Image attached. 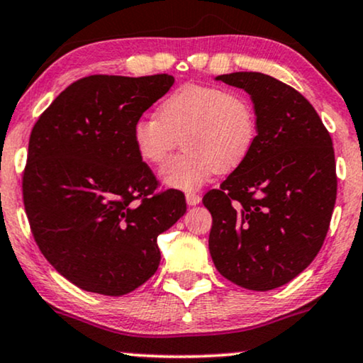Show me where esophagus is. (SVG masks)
I'll list each match as a JSON object with an SVG mask.
<instances>
[{"mask_svg":"<svg viewBox=\"0 0 363 363\" xmlns=\"http://www.w3.org/2000/svg\"><path fill=\"white\" fill-rule=\"evenodd\" d=\"M185 198H186V203L190 206H195V205H198V203L201 201V196L198 195V193H193V191H188L186 195H185Z\"/></svg>","mask_w":363,"mask_h":363,"instance_id":"34e87169","label":"esophagus"}]
</instances>
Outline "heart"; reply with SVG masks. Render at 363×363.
Listing matches in <instances>:
<instances>
[{"mask_svg": "<svg viewBox=\"0 0 363 363\" xmlns=\"http://www.w3.org/2000/svg\"><path fill=\"white\" fill-rule=\"evenodd\" d=\"M186 150L163 167L170 186L193 190L213 172L240 167L256 140V116L246 97L223 87L190 82L158 106V117L142 116L132 127L133 145L143 162L162 165L180 145Z\"/></svg>", "mask_w": 363, "mask_h": 363, "instance_id": "b5f03b06", "label": "heart"}]
</instances>
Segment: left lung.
Here are the masks:
<instances>
[{
	"instance_id": "obj_1",
	"label": "left lung",
	"mask_w": 363,
	"mask_h": 363,
	"mask_svg": "<svg viewBox=\"0 0 363 363\" xmlns=\"http://www.w3.org/2000/svg\"><path fill=\"white\" fill-rule=\"evenodd\" d=\"M218 81L250 94L256 140L246 160L203 196L210 210V252L221 276L251 291H271L314 261L337 196L330 133L294 87L261 72Z\"/></svg>"
}]
</instances>
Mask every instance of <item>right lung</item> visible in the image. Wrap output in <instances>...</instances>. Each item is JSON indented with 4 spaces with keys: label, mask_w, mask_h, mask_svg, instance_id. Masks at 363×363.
<instances>
[{
    "label": "right lung",
    "mask_w": 363,
    "mask_h": 363,
    "mask_svg": "<svg viewBox=\"0 0 363 363\" xmlns=\"http://www.w3.org/2000/svg\"><path fill=\"white\" fill-rule=\"evenodd\" d=\"M175 77L96 74L54 99L34 123L23 201L34 241L84 291L123 296L160 264L157 238L185 215L180 190L158 191L132 127Z\"/></svg>",
    "instance_id": "obj_1"
}]
</instances>
